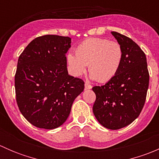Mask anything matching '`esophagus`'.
Returning <instances> with one entry per match:
<instances>
[{
    "label": "esophagus",
    "instance_id": "obj_1",
    "mask_svg": "<svg viewBox=\"0 0 159 159\" xmlns=\"http://www.w3.org/2000/svg\"><path fill=\"white\" fill-rule=\"evenodd\" d=\"M84 88H85V89H91V88H92V86L90 84H89V83L86 82L85 84H84Z\"/></svg>",
    "mask_w": 159,
    "mask_h": 159
}]
</instances>
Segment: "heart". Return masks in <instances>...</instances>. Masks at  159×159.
<instances>
[{"label": "heart", "mask_w": 159, "mask_h": 159, "mask_svg": "<svg viewBox=\"0 0 159 159\" xmlns=\"http://www.w3.org/2000/svg\"><path fill=\"white\" fill-rule=\"evenodd\" d=\"M73 54L67 56L72 73L80 76L86 70V65L91 78L98 82H106L117 74L121 65L123 50L117 41L107 38H91L84 40Z\"/></svg>", "instance_id": "obj_1"}]
</instances>
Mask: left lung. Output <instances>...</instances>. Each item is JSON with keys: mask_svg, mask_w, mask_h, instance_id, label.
<instances>
[{"mask_svg": "<svg viewBox=\"0 0 159 159\" xmlns=\"http://www.w3.org/2000/svg\"><path fill=\"white\" fill-rule=\"evenodd\" d=\"M111 34L122 48V62L109 81L92 88L96 94L93 113L104 127L117 130L129 125L140 115L146 100L149 73L141 48L125 35Z\"/></svg>", "mask_w": 159, "mask_h": 159, "instance_id": "1", "label": "left lung"}]
</instances>
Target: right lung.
I'll use <instances>...</instances> for the list:
<instances>
[{
	"label": "right lung",
	"mask_w": 159,
	"mask_h": 159,
	"mask_svg": "<svg viewBox=\"0 0 159 159\" xmlns=\"http://www.w3.org/2000/svg\"><path fill=\"white\" fill-rule=\"evenodd\" d=\"M69 37L46 34L34 38L19 56L14 76L20 113L37 128L54 129L69 115L74 100L84 89L79 78L68 75L65 54Z\"/></svg>",
	"instance_id": "obj_1"
}]
</instances>
